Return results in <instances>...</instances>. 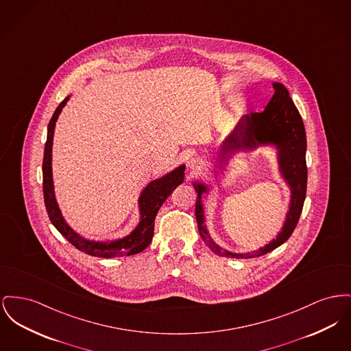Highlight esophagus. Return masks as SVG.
Masks as SVG:
<instances>
[{"label":"esophagus","instance_id":"1","mask_svg":"<svg viewBox=\"0 0 351 351\" xmlns=\"http://www.w3.org/2000/svg\"><path fill=\"white\" fill-rule=\"evenodd\" d=\"M203 165H204L203 159L196 158V156H192V158H189V160H188V168H189L192 172L200 171V169L203 168Z\"/></svg>","mask_w":351,"mask_h":351}]
</instances>
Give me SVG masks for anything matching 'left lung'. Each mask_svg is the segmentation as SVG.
<instances>
[{
	"mask_svg": "<svg viewBox=\"0 0 351 351\" xmlns=\"http://www.w3.org/2000/svg\"><path fill=\"white\" fill-rule=\"evenodd\" d=\"M274 94L263 112L247 114L241 117L230 132L224 138L217 149L219 167L228 165L233 156L249 154L258 147H270L276 151V162L280 178L290 189L289 210L281 230L276 239L253 252L236 253L220 247L210 237L206 226L203 195H209L212 186L203 182H193L197 193L195 215L202 240L206 247L219 256L233 258H254L264 256L282 245L291 236L297 226L304 202L306 197L308 168H306V134L302 118L289 97L284 84L273 82Z\"/></svg>",
	"mask_w": 351,
	"mask_h": 351,
	"instance_id": "obj_1",
	"label": "left lung"
}]
</instances>
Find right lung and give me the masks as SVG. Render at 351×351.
Returning a JSON list of instances; mask_svg holds the SVG:
<instances>
[{
    "mask_svg": "<svg viewBox=\"0 0 351 351\" xmlns=\"http://www.w3.org/2000/svg\"><path fill=\"white\" fill-rule=\"evenodd\" d=\"M71 95H67L57 110L54 111L49 125H47V139L43 151V163H42V175H43V199L47 215L53 226L58 229L63 237L71 243L74 247L90 256L112 258V257H123L141 253L145 250L152 241L155 217L158 210L163 206L167 197L173 192V189L180 186L184 180V169L186 165H178L172 171L167 172L163 176L151 180L143 188L138 197L139 208V223L128 234L119 239L112 240H94L87 239L70 227L63 217L61 208L56 199L54 182H53V168H51V151H53V138L56 123L58 121L63 107L69 102Z\"/></svg>",
    "mask_w": 351,
    "mask_h": 351,
    "instance_id": "1",
    "label": "right lung"
}]
</instances>
